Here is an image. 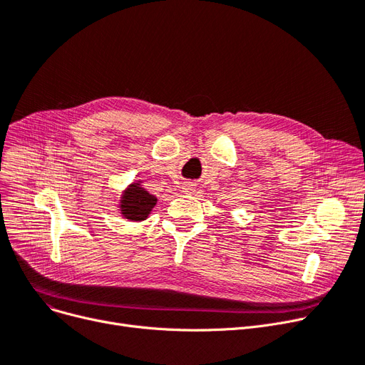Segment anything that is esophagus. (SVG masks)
Segmentation results:
<instances>
[{"label":"esophagus","mask_w":365,"mask_h":365,"mask_svg":"<svg viewBox=\"0 0 365 365\" xmlns=\"http://www.w3.org/2000/svg\"><path fill=\"white\" fill-rule=\"evenodd\" d=\"M194 191H195V185L189 183V182H185L182 185V192H185V194H194Z\"/></svg>","instance_id":"obj_1"}]
</instances>
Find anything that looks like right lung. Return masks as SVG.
<instances>
[{
  "mask_svg": "<svg viewBox=\"0 0 365 365\" xmlns=\"http://www.w3.org/2000/svg\"><path fill=\"white\" fill-rule=\"evenodd\" d=\"M120 198V213L130 220H145L156 204V197L150 195L140 183H131Z\"/></svg>",
  "mask_w": 365,
  "mask_h": 365,
  "instance_id": "1",
  "label": "right lung"
}]
</instances>
